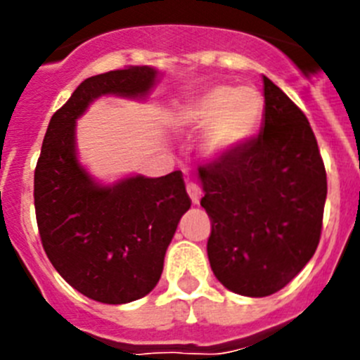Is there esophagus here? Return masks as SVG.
Here are the masks:
<instances>
[{"mask_svg": "<svg viewBox=\"0 0 360 360\" xmlns=\"http://www.w3.org/2000/svg\"><path fill=\"white\" fill-rule=\"evenodd\" d=\"M187 193H189L191 202L195 203V205L200 202V198H202V187L196 182H187Z\"/></svg>", "mask_w": 360, "mask_h": 360, "instance_id": "esophagus-1", "label": "esophagus"}]
</instances>
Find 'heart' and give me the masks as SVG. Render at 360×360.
<instances>
[{"label":"heart","instance_id":"heart-1","mask_svg":"<svg viewBox=\"0 0 360 360\" xmlns=\"http://www.w3.org/2000/svg\"><path fill=\"white\" fill-rule=\"evenodd\" d=\"M262 95L250 86H216L191 103L171 108L167 120L182 131L205 128L200 153L205 160L218 162L249 139L262 117Z\"/></svg>","mask_w":360,"mask_h":360}]
</instances>
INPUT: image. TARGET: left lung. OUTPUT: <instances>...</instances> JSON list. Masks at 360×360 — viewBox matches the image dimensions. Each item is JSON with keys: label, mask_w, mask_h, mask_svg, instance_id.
<instances>
[{"label": "left lung", "mask_w": 360, "mask_h": 360, "mask_svg": "<svg viewBox=\"0 0 360 360\" xmlns=\"http://www.w3.org/2000/svg\"><path fill=\"white\" fill-rule=\"evenodd\" d=\"M257 139L200 167V205L211 218L207 256L218 281L249 297L276 294L316 252L326 171L304 113L263 77Z\"/></svg>", "instance_id": "1"}]
</instances>
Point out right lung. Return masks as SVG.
I'll return each mask as SVG.
<instances>
[{"label": "right lung", "mask_w": 360, "mask_h": 360, "mask_svg": "<svg viewBox=\"0 0 360 360\" xmlns=\"http://www.w3.org/2000/svg\"><path fill=\"white\" fill-rule=\"evenodd\" d=\"M157 70L129 66L82 81L50 119L34 173V205L53 269L86 297L122 304L157 287L191 198L182 171L101 186L79 164L75 120L101 95L142 98Z\"/></svg>", "instance_id": "add662e5"}]
</instances>
